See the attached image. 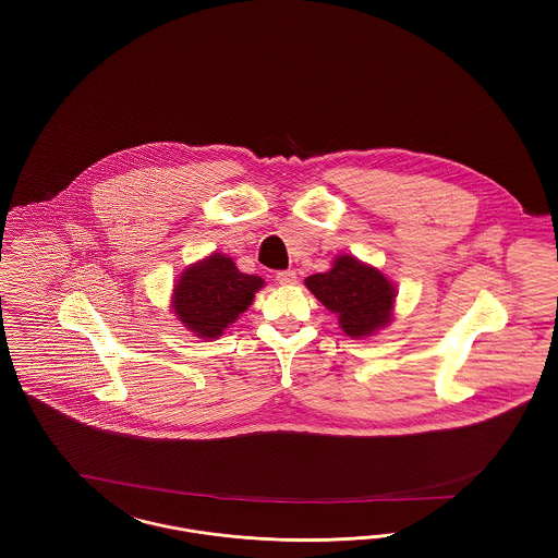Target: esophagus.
Instances as JSON below:
<instances>
[{"label":"esophagus","instance_id":"34e87169","mask_svg":"<svg viewBox=\"0 0 558 558\" xmlns=\"http://www.w3.org/2000/svg\"><path fill=\"white\" fill-rule=\"evenodd\" d=\"M276 280L282 284V287H291L296 282V274L292 271V269H287V271H278L276 274Z\"/></svg>","mask_w":558,"mask_h":558}]
</instances>
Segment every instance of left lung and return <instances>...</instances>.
Here are the masks:
<instances>
[{"instance_id": "1", "label": "left lung", "mask_w": 558, "mask_h": 558, "mask_svg": "<svg viewBox=\"0 0 558 558\" xmlns=\"http://www.w3.org/2000/svg\"><path fill=\"white\" fill-rule=\"evenodd\" d=\"M305 287L337 316L351 339L374 337L393 322L396 284L378 267L353 255H337L328 271L305 278Z\"/></svg>"}]
</instances>
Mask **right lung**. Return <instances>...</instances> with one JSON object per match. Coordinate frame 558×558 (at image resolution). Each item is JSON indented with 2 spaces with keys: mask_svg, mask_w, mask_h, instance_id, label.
Segmentation results:
<instances>
[{
  "mask_svg": "<svg viewBox=\"0 0 558 558\" xmlns=\"http://www.w3.org/2000/svg\"><path fill=\"white\" fill-rule=\"evenodd\" d=\"M264 284L262 276L242 274L232 257L211 253L180 274L171 292V312L194 337L213 341L253 305Z\"/></svg>",
  "mask_w": 558,
  "mask_h": 558,
  "instance_id": "1",
  "label": "right lung"
}]
</instances>
